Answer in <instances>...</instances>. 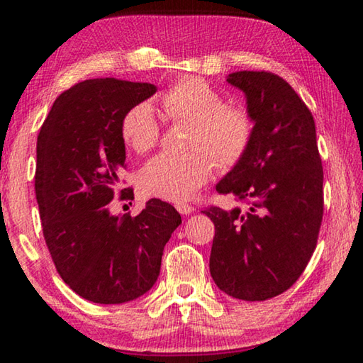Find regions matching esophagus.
I'll list each match as a JSON object with an SVG mask.
<instances>
[{"label":"esophagus","mask_w":363,"mask_h":363,"mask_svg":"<svg viewBox=\"0 0 363 363\" xmlns=\"http://www.w3.org/2000/svg\"><path fill=\"white\" fill-rule=\"evenodd\" d=\"M176 210L179 211L181 214H186V216H187V214H192L195 211V208L192 205H187V203H177Z\"/></svg>","instance_id":"1"}]
</instances>
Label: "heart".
I'll return each instance as SVG.
<instances>
[{
  "label": "heart",
  "mask_w": 363,
  "mask_h": 363,
  "mask_svg": "<svg viewBox=\"0 0 363 363\" xmlns=\"http://www.w3.org/2000/svg\"><path fill=\"white\" fill-rule=\"evenodd\" d=\"M164 115L189 123L184 155L162 153L145 163L139 186L149 196L182 201L210 181L214 162L230 169L242 162L253 139V118L247 108L224 104V96L205 79L184 78L162 96ZM120 134L136 153H147L158 144L160 125L149 104H136L121 116ZM213 157L211 159V157Z\"/></svg>",
  "instance_id": "obj_1"
}]
</instances>
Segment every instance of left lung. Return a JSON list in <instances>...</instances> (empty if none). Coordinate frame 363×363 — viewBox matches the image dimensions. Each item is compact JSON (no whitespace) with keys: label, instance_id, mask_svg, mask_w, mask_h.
Segmentation results:
<instances>
[{"label":"left lung","instance_id":"left-lung-1","mask_svg":"<svg viewBox=\"0 0 363 363\" xmlns=\"http://www.w3.org/2000/svg\"><path fill=\"white\" fill-rule=\"evenodd\" d=\"M247 96L253 139L242 162L216 186L245 210L205 213L214 224L210 272L219 290L243 301L286 291L317 247L323 216V168L311 110L270 72L227 77Z\"/></svg>","mask_w":363,"mask_h":363}]
</instances>
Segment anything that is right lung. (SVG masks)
<instances>
[{"label": "right lung", "instance_id": "right-lung-1", "mask_svg": "<svg viewBox=\"0 0 363 363\" xmlns=\"http://www.w3.org/2000/svg\"><path fill=\"white\" fill-rule=\"evenodd\" d=\"M155 91L116 78L77 83L54 101L36 140L35 194L49 255L65 284L97 304L149 291L181 224L174 206L158 199L138 216L108 211L126 167L121 116ZM120 199H133V189L120 190Z\"/></svg>", "mask_w": 363, "mask_h": 363}]
</instances>
